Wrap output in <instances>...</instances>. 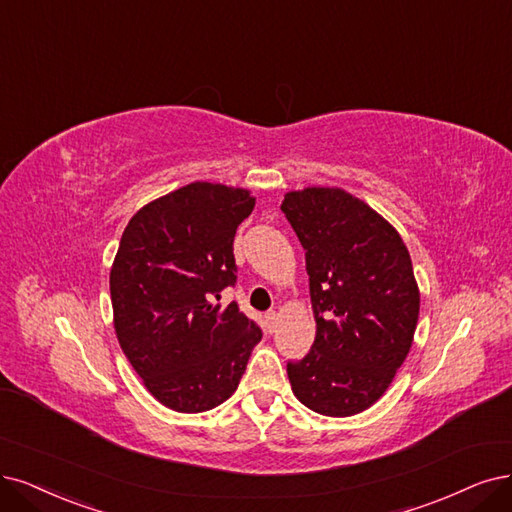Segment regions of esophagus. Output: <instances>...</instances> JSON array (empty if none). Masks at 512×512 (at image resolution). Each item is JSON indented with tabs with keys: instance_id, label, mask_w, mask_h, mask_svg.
<instances>
[{
	"instance_id": "1",
	"label": "esophagus",
	"mask_w": 512,
	"mask_h": 512,
	"mask_svg": "<svg viewBox=\"0 0 512 512\" xmlns=\"http://www.w3.org/2000/svg\"><path fill=\"white\" fill-rule=\"evenodd\" d=\"M266 325H268V331L274 333L276 331V325H278V314L272 310L266 314Z\"/></svg>"
}]
</instances>
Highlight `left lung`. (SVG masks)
Here are the masks:
<instances>
[{
  "label": "left lung",
  "instance_id": "left-lung-1",
  "mask_svg": "<svg viewBox=\"0 0 512 512\" xmlns=\"http://www.w3.org/2000/svg\"><path fill=\"white\" fill-rule=\"evenodd\" d=\"M306 251L316 337L287 363L293 394L308 409L348 418L392 384L413 344L420 289L399 232L339 187H306L282 200Z\"/></svg>",
  "mask_w": 512,
  "mask_h": 512
}]
</instances>
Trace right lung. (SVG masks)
Instances as JSON below:
<instances>
[{
	"instance_id": "1",
	"label": "right lung",
	"mask_w": 512,
	"mask_h": 512,
	"mask_svg": "<svg viewBox=\"0 0 512 512\" xmlns=\"http://www.w3.org/2000/svg\"><path fill=\"white\" fill-rule=\"evenodd\" d=\"M249 189L196 181L145 204L109 274L113 327L145 388L164 407L202 413L230 399L261 329L236 301L234 236Z\"/></svg>"
}]
</instances>
